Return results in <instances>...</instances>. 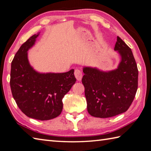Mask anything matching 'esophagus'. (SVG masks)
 Here are the masks:
<instances>
[{
  "mask_svg": "<svg viewBox=\"0 0 151 151\" xmlns=\"http://www.w3.org/2000/svg\"><path fill=\"white\" fill-rule=\"evenodd\" d=\"M74 76L76 77V78L78 80V81H80L82 78V72L80 71L79 70H75L74 71Z\"/></svg>",
  "mask_w": 151,
  "mask_h": 151,
  "instance_id": "esophagus-1",
  "label": "esophagus"
}]
</instances>
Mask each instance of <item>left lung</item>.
Wrapping results in <instances>:
<instances>
[{
	"mask_svg": "<svg viewBox=\"0 0 151 151\" xmlns=\"http://www.w3.org/2000/svg\"><path fill=\"white\" fill-rule=\"evenodd\" d=\"M114 50L121 57L116 69L103 72L84 67L83 70L87 111L94 117L108 118L126 112L136 96L138 70L131 49L117 36Z\"/></svg>",
	"mask_w": 151,
	"mask_h": 151,
	"instance_id": "left-lung-1",
	"label": "left lung"
}]
</instances>
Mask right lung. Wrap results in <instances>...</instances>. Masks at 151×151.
I'll list each match as a JSON object with an SVG mask.
<instances>
[{
    "label": "right lung",
    "mask_w": 151,
    "mask_h": 151,
    "mask_svg": "<svg viewBox=\"0 0 151 151\" xmlns=\"http://www.w3.org/2000/svg\"><path fill=\"white\" fill-rule=\"evenodd\" d=\"M21 46L11 64L10 87L17 106L24 115L40 121L54 119L62 112L63 98L76 81L72 69L65 73H42L30 65L27 51L38 36Z\"/></svg>",
    "instance_id": "add662e5"
}]
</instances>
